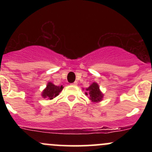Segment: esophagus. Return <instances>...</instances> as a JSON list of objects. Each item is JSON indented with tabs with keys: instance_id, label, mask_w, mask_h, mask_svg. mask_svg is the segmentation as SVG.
I'll list each match as a JSON object with an SVG mask.
<instances>
[{
	"instance_id": "esophagus-1",
	"label": "esophagus",
	"mask_w": 152,
	"mask_h": 152,
	"mask_svg": "<svg viewBox=\"0 0 152 152\" xmlns=\"http://www.w3.org/2000/svg\"><path fill=\"white\" fill-rule=\"evenodd\" d=\"M77 82L76 81H75V82H74V83H71V85H73V86H76V85H77Z\"/></svg>"
}]
</instances>
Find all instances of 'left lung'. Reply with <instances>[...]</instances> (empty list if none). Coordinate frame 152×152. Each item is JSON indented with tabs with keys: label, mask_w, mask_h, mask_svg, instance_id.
<instances>
[{
	"label": "left lung",
	"mask_w": 152,
	"mask_h": 152,
	"mask_svg": "<svg viewBox=\"0 0 152 152\" xmlns=\"http://www.w3.org/2000/svg\"><path fill=\"white\" fill-rule=\"evenodd\" d=\"M86 91L88 93L86 92V95H89V99L92 102L94 103H98L102 100L103 97H104V94L102 93L100 89H99V86L98 83L94 82L91 86L86 88Z\"/></svg>",
	"instance_id": "left-lung-1"
}]
</instances>
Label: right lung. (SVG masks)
<instances>
[{
  "label": "right lung",
  "instance_id": "right-lung-1",
  "mask_svg": "<svg viewBox=\"0 0 152 152\" xmlns=\"http://www.w3.org/2000/svg\"><path fill=\"white\" fill-rule=\"evenodd\" d=\"M63 88H64L63 86H56L51 82H48L46 88L43 91L41 96L44 99H48L51 100V99L55 98L58 95L59 93L62 91Z\"/></svg>",
  "mask_w": 152,
  "mask_h": 152
}]
</instances>
